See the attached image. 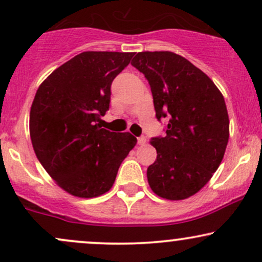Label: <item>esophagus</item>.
Masks as SVG:
<instances>
[{"label":"esophagus","instance_id":"esophagus-1","mask_svg":"<svg viewBox=\"0 0 262 262\" xmlns=\"http://www.w3.org/2000/svg\"><path fill=\"white\" fill-rule=\"evenodd\" d=\"M138 144H139V145H145V144H146V138L145 137H139V138H138Z\"/></svg>","mask_w":262,"mask_h":262}]
</instances>
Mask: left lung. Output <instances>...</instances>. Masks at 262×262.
<instances>
[{
  "instance_id": "1",
  "label": "left lung",
  "mask_w": 262,
  "mask_h": 262,
  "mask_svg": "<svg viewBox=\"0 0 262 262\" xmlns=\"http://www.w3.org/2000/svg\"><path fill=\"white\" fill-rule=\"evenodd\" d=\"M132 65L151 89L156 118L166 135L151 138L158 156L146 171L154 193L170 201L193 196L221 165L229 139L224 97L212 80L171 52H141Z\"/></svg>"
}]
</instances>
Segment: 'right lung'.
Masks as SVG:
<instances>
[{"label":"right lung","instance_id":"obj_1","mask_svg":"<svg viewBox=\"0 0 262 262\" xmlns=\"http://www.w3.org/2000/svg\"><path fill=\"white\" fill-rule=\"evenodd\" d=\"M133 53L85 52L54 70L35 93L29 133L38 160L62 189L98 197L113 186L122 161L137 144L130 133L101 128L111 85Z\"/></svg>","mask_w":262,"mask_h":262}]
</instances>
